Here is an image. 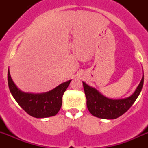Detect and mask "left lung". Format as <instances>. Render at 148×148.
<instances>
[{
  "instance_id": "left-lung-1",
  "label": "left lung",
  "mask_w": 148,
  "mask_h": 148,
  "mask_svg": "<svg viewBox=\"0 0 148 148\" xmlns=\"http://www.w3.org/2000/svg\"><path fill=\"white\" fill-rule=\"evenodd\" d=\"M82 82L87 98V106L90 113L98 118L114 119L126 113L135 102L143 87L144 73L135 92L125 99H109L99 92L95 88L89 86L84 82Z\"/></svg>"
}]
</instances>
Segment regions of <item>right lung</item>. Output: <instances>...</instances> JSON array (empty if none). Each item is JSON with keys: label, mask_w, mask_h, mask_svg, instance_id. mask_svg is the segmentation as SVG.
<instances>
[{"label": "right lung", "mask_w": 148, "mask_h": 148, "mask_svg": "<svg viewBox=\"0 0 148 148\" xmlns=\"http://www.w3.org/2000/svg\"><path fill=\"white\" fill-rule=\"evenodd\" d=\"M71 80L61 84L49 92L43 93L24 92L18 88L8 70V85L10 92L21 108L35 118L56 116L62 104V96Z\"/></svg>", "instance_id": "1"}]
</instances>
